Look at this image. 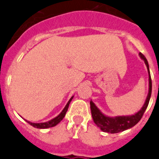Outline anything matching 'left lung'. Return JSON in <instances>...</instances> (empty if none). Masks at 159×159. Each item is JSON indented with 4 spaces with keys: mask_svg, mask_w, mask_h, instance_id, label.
<instances>
[{
    "mask_svg": "<svg viewBox=\"0 0 159 159\" xmlns=\"http://www.w3.org/2000/svg\"><path fill=\"white\" fill-rule=\"evenodd\" d=\"M139 56L145 62V65L147 67L148 74H149V91H148L147 97H146V99L145 101V103L143 104L141 110L138 111L135 114L131 115V116H118L111 117L103 114L96 107L93 101L90 100V110H91L93 120L102 132L109 133H117L127 130L129 129H131L132 127H133L134 125H136L137 123L139 122L142 116H143L144 112H145V111L147 108L152 92L151 77H150V68H149L147 60L142 53L140 52Z\"/></svg>",
    "mask_w": 159,
    "mask_h": 159,
    "instance_id": "obj_1",
    "label": "left lung"
}]
</instances>
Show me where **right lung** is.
I'll return each mask as SVG.
<instances>
[{
  "label": "right lung",
  "instance_id": "obj_1",
  "mask_svg": "<svg viewBox=\"0 0 159 159\" xmlns=\"http://www.w3.org/2000/svg\"><path fill=\"white\" fill-rule=\"evenodd\" d=\"M73 98V96H72L71 98H70V99L69 100V102H67V104L65 105V108L62 110V111H61V112L57 116L52 119L51 120L47 121V122H43V123H33V122H30V121L26 120H26L29 125H30L31 126H33V127L36 128V129H48V128L54 127V126L58 125V124H59L62 120H63L64 117L65 116V114H66L68 108H69V103H70V102L72 101Z\"/></svg>",
  "mask_w": 159,
  "mask_h": 159
}]
</instances>
